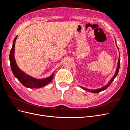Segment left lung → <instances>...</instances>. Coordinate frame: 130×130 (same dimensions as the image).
Masks as SVG:
<instances>
[{
	"instance_id": "obj_1",
	"label": "left lung",
	"mask_w": 130,
	"mask_h": 130,
	"mask_svg": "<svg viewBox=\"0 0 130 130\" xmlns=\"http://www.w3.org/2000/svg\"><path fill=\"white\" fill-rule=\"evenodd\" d=\"M117 48H118V46H117ZM119 68H120V60H118V66H117V70H116V73H115V75L113 76V77H112V79L110 80V81L109 82V83L106 85V86H105V87H102V88H100V89H96V90H91V89H86V88H83V87H82V88H83L84 89H85V90H87V91H89V92H92V93H99V92H101V91H103V90H105L106 89H107L109 86V85L111 84V83L113 81V80H115V78H116V77L117 76V75H118V72H119Z\"/></svg>"
}]
</instances>
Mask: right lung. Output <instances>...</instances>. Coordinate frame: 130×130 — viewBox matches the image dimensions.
I'll return each mask as SVG.
<instances>
[{
  "label": "right lung",
  "mask_w": 130,
  "mask_h": 130,
  "mask_svg": "<svg viewBox=\"0 0 130 130\" xmlns=\"http://www.w3.org/2000/svg\"><path fill=\"white\" fill-rule=\"evenodd\" d=\"M17 37V36L14 38L13 40L12 47L11 49L9 57L11 70L14 76L21 82V83L23 86L29 88H41L50 83L53 78L54 73L50 76L47 78H43V79H37L27 75L18 67L17 64L15 63L14 56L15 42Z\"/></svg>",
  "instance_id": "right-lung-1"
}]
</instances>
